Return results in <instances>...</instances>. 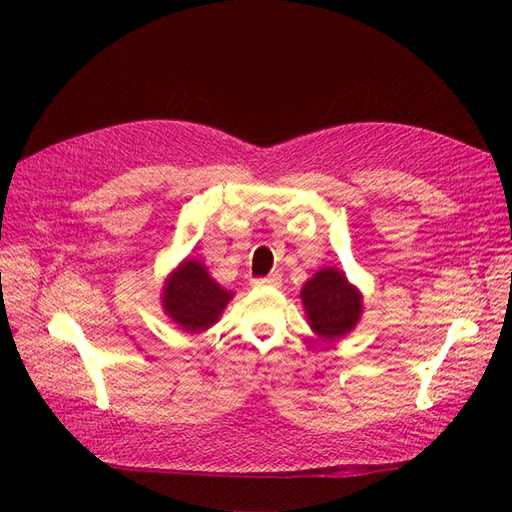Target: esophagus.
<instances>
[{
  "label": "esophagus",
  "mask_w": 512,
  "mask_h": 512,
  "mask_svg": "<svg viewBox=\"0 0 512 512\" xmlns=\"http://www.w3.org/2000/svg\"><path fill=\"white\" fill-rule=\"evenodd\" d=\"M282 280L280 275H269V277H258V280H252V286H271V288H280Z\"/></svg>",
  "instance_id": "34e87169"
}]
</instances>
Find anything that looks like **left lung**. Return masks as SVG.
Segmentation results:
<instances>
[{"instance_id":"left-lung-1","label":"left lung","mask_w":512,"mask_h":512,"mask_svg":"<svg viewBox=\"0 0 512 512\" xmlns=\"http://www.w3.org/2000/svg\"><path fill=\"white\" fill-rule=\"evenodd\" d=\"M301 299L309 324L324 339L342 337L359 322L361 294L335 269L318 271L303 286Z\"/></svg>"}]
</instances>
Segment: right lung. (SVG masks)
Here are the masks:
<instances>
[{"instance_id":"right-lung-1","label":"right lung","mask_w":512,"mask_h":512,"mask_svg":"<svg viewBox=\"0 0 512 512\" xmlns=\"http://www.w3.org/2000/svg\"><path fill=\"white\" fill-rule=\"evenodd\" d=\"M232 294L215 284L205 267L185 260L164 288V309L185 331H205L220 318Z\"/></svg>"}]
</instances>
